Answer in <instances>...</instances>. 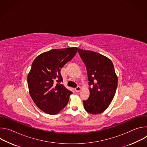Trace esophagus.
<instances>
[{
    "mask_svg": "<svg viewBox=\"0 0 147 147\" xmlns=\"http://www.w3.org/2000/svg\"><path fill=\"white\" fill-rule=\"evenodd\" d=\"M81 88L80 87H79V86H78L77 87H76L75 88V90H76V92H80L81 91Z\"/></svg>",
    "mask_w": 147,
    "mask_h": 147,
    "instance_id": "34e87169",
    "label": "esophagus"
}]
</instances>
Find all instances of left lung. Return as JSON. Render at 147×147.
Wrapping results in <instances>:
<instances>
[{
  "mask_svg": "<svg viewBox=\"0 0 147 147\" xmlns=\"http://www.w3.org/2000/svg\"><path fill=\"white\" fill-rule=\"evenodd\" d=\"M87 70L90 98L84 100L85 110L92 115L102 113L109 106L117 86V76L110 59L91 51L78 49Z\"/></svg>",
  "mask_w": 147,
  "mask_h": 147,
  "instance_id": "8db88e82",
  "label": "left lung"
}]
</instances>
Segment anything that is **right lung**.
Masks as SVG:
<instances>
[{
    "label": "right lung",
    "mask_w": 147,
    "mask_h": 147,
    "mask_svg": "<svg viewBox=\"0 0 147 147\" xmlns=\"http://www.w3.org/2000/svg\"><path fill=\"white\" fill-rule=\"evenodd\" d=\"M77 51L76 47L52 49L40 54L32 62L27 76L29 93L38 108L46 113H59L73 94L60 84L63 81L60 70Z\"/></svg>",
    "instance_id": "1"
}]
</instances>
